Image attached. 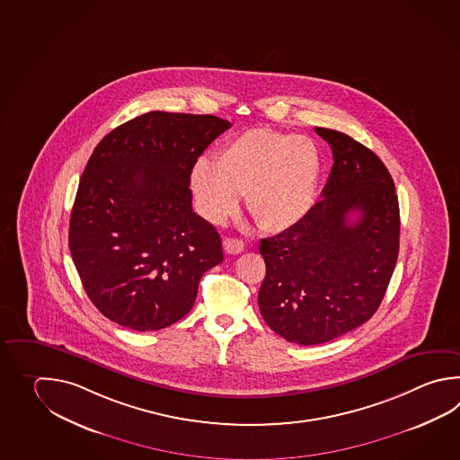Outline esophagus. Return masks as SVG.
<instances>
[{"label":"esophagus","instance_id":"34e87169","mask_svg":"<svg viewBox=\"0 0 460 460\" xmlns=\"http://www.w3.org/2000/svg\"><path fill=\"white\" fill-rule=\"evenodd\" d=\"M223 244H225L226 252L227 253H241L244 251V243L241 239L226 237Z\"/></svg>","mask_w":460,"mask_h":460}]
</instances>
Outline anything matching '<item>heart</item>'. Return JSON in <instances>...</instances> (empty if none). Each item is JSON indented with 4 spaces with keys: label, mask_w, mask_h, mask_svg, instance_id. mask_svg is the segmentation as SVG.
Segmentation results:
<instances>
[{
    "label": "heart",
    "mask_w": 460,
    "mask_h": 460,
    "mask_svg": "<svg viewBox=\"0 0 460 460\" xmlns=\"http://www.w3.org/2000/svg\"><path fill=\"white\" fill-rule=\"evenodd\" d=\"M319 172L318 147L311 139L257 128L226 141L216 164L198 160L190 185L208 221L225 223L245 195L253 221L263 231L281 233L310 213Z\"/></svg>",
    "instance_id": "b5f03b06"
}]
</instances>
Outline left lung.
I'll return each mask as SVG.
<instances>
[{"instance_id":"1","label":"left lung","mask_w":460,"mask_h":460,"mask_svg":"<svg viewBox=\"0 0 460 460\" xmlns=\"http://www.w3.org/2000/svg\"><path fill=\"white\" fill-rule=\"evenodd\" d=\"M332 150L321 199L300 223L261 241L259 310L281 338L316 346L376 314L394 275L400 208L384 162L344 132L314 128Z\"/></svg>"}]
</instances>
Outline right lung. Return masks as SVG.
<instances>
[{"instance_id":"obj_1","label":"right lung","mask_w":460,"mask_h":460,"mask_svg":"<svg viewBox=\"0 0 460 460\" xmlns=\"http://www.w3.org/2000/svg\"><path fill=\"white\" fill-rule=\"evenodd\" d=\"M231 122L150 111L94 147L70 216L68 247L88 298L134 331L183 318L203 273L223 262L216 227L191 208L190 175Z\"/></svg>"}]
</instances>
